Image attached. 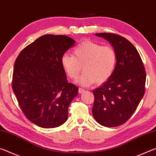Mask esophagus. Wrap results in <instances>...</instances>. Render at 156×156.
I'll return each mask as SVG.
<instances>
[{"label":"esophagus","instance_id":"1","mask_svg":"<svg viewBox=\"0 0 156 156\" xmlns=\"http://www.w3.org/2000/svg\"><path fill=\"white\" fill-rule=\"evenodd\" d=\"M84 89H82V88H79L78 89V92H79V94H83V92H84Z\"/></svg>","mask_w":156,"mask_h":156}]
</instances>
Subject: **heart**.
<instances>
[{
	"instance_id": "b5f03b06",
	"label": "heart",
	"mask_w": 156,
	"mask_h": 156,
	"mask_svg": "<svg viewBox=\"0 0 156 156\" xmlns=\"http://www.w3.org/2000/svg\"><path fill=\"white\" fill-rule=\"evenodd\" d=\"M116 64V54L111 46H103L91 41H84L75 47L73 56L64 54L61 65L69 77L77 80L82 86H90L107 81L112 76Z\"/></svg>"
}]
</instances>
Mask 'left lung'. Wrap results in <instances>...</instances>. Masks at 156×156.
<instances>
[{
	"instance_id": "1",
	"label": "left lung",
	"mask_w": 156,
	"mask_h": 156,
	"mask_svg": "<svg viewBox=\"0 0 156 156\" xmlns=\"http://www.w3.org/2000/svg\"><path fill=\"white\" fill-rule=\"evenodd\" d=\"M112 44L116 54L112 76L93 91L92 114L100 125L114 127L129 120L144 96L146 72L136 47L117 34L99 33Z\"/></svg>"
}]
</instances>
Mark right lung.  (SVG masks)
<instances>
[{"instance_id":"add662e5","label":"right lung","mask_w":156,"mask_h":156,"mask_svg":"<svg viewBox=\"0 0 156 156\" xmlns=\"http://www.w3.org/2000/svg\"><path fill=\"white\" fill-rule=\"evenodd\" d=\"M75 43L67 36L47 34L23 49L16 60L13 91L25 115L37 126L55 128L67 120L78 88L67 82L61 58Z\"/></svg>"}]
</instances>
